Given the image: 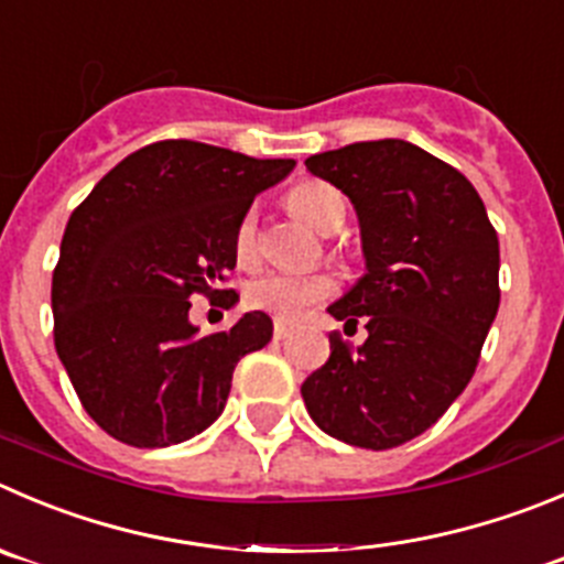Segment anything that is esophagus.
<instances>
[{
    "instance_id": "34e87169",
    "label": "esophagus",
    "mask_w": 564,
    "mask_h": 564,
    "mask_svg": "<svg viewBox=\"0 0 564 564\" xmlns=\"http://www.w3.org/2000/svg\"><path fill=\"white\" fill-rule=\"evenodd\" d=\"M291 335V324H285V321H273V337H276V340H285V337Z\"/></svg>"
}]
</instances>
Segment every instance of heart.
<instances>
[{
	"instance_id": "obj_1",
	"label": "heart",
	"mask_w": 564,
	"mask_h": 564,
	"mask_svg": "<svg viewBox=\"0 0 564 564\" xmlns=\"http://www.w3.org/2000/svg\"><path fill=\"white\" fill-rule=\"evenodd\" d=\"M288 207L296 216H302L310 227L318 232H335L346 218V202L343 193L329 182H302L288 193ZM232 251L240 265H254L260 260L262 240L257 213L246 210L238 218L232 232ZM337 282L326 273H291V271H271L257 276L246 288V304L251 310L273 315L279 321H293L313 304L324 302L335 293Z\"/></svg>"
}]
</instances>
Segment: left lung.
<instances>
[{"instance_id":"left-lung-1","label":"left lung","mask_w":564,"mask_h":564,"mask_svg":"<svg viewBox=\"0 0 564 564\" xmlns=\"http://www.w3.org/2000/svg\"><path fill=\"white\" fill-rule=\"evenodd\" d=\"M351 198L368 273L329 307L359 348L329 335L302 384L310 417L348 446L384 452L440 421L470 382L501 302L498 235L476 187L406 141L348 143L304 160Z\"/></svg>"}]
</instances>
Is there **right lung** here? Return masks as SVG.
I'll use <instances>...</instances> for the list:
<instances>
[{
    "mask_svg": "<svg viewBox=\"0 0 564 564\" xmlns=\"http://www.w3.org/2000/svg\"><path fill=\"white\" fill-rule=\"evenodd\" d=\"M293 160L158 141L107 171L72 213L52 273L55 348L85 412L110 437L165 448L224 412L238 359L271 340L265 313L196 335L193 296L232 307V232Z\"/></svg>",
    "mask_w": 564,
    "mask_h": 564,
    "instance_id": "right-lung-1",
    "label": "right lung"
}]
</instances>
